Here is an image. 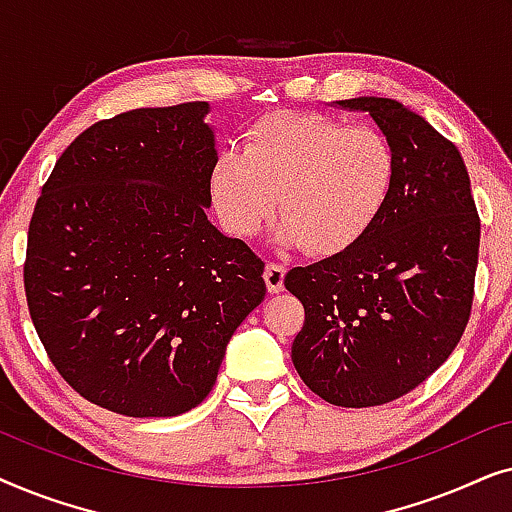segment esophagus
Instances as JSON below:
<instances>
[{
    "mask_svg": "<svg viewBox=\"0 0 512 512\" xmlns=\"http://www.w3.org/2000/svg\"><path fill=\"white\" fill-rule=\"evenodd\" d=\"M284 275H286V268L282 263H275L270 261L268 265H265V284H268V291L270 293H279L284 289Z\"/></svg>",
    "mask_w": 512,
    "mask_h": 512,
    "instance_id": "esophagus-1",
    "label": "esophagus"
}]
</instances>
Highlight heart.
Instances as JSON below:
<instances>
[{"mask_svg": "<svg viewBox=\"0 0 512 512\" xmlns=\"http://www.w3.org/2000/svg\"><path fill=\"white\" fill-rule=\"evenodd\" d=\"M244 137V149L216 153L207 177L209 200L228 233L256 235L279 198V237L331 256L359 242L387 207L396 153L380 130L277 111L258 118Z\"/></svg>", "mask_w": 512, "mask_h": 512, "instance_id": "obj_1", "label": "heart"}]
</instances>
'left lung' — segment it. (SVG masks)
Masks as SVG:
<instances>
[{
  "label": "left lung",
  "instance_id": "8db88e82",
  "mask_svg": "<svg viewBox=\"0 0 512 512\" xmlns=\"http://www.w3.org/2000/svg\"><path fill=\"white\" fill-rule=\"evenodd\" d=\"M396 153L387 207L352 247L286 272L305 307L291 347L300 380L342 408L396 401L454 352L471 317L480 216L464 158L389 97H354Z\"/></svg>",
  "mask_w": 512,
  "mask_h": 512
}]
</instances>
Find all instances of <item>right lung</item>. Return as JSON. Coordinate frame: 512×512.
Instances as JSON below:
<instances>
[{
  "label": "right lung",
  "instance_id": "add662e5",
  "mask_svg": "<svg viewBox=\"0 0 512 512\" xmlns=\"http://www.w3.org/2000/svg\"><path fill=\"white\" fill-rule=\"evenodd\" d=\"M207 102L132 109L83 130L41 188L25 296L76 394L125 417H174L212 391L265 263L207 219Z\"/></svg>",
  "mask_w": 512,
  "mask_h": 512
}]
</instances>
